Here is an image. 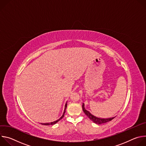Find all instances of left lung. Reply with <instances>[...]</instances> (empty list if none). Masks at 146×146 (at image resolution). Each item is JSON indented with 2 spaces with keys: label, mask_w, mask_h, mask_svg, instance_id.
Instances as JSON below:
<instances>
[{
  "label": "left lung",
  "mask_w": 146,
  "mask_h": 146,
  "mask_svg": "<svg viewBox=\"0 0 146 146\" xmlns=\"http://www.w3.org/2000/svg\"><path fill=\"white\" fill-rule=\"evenodd\" d=\"M82 108L83 111L84 112V113L87 115V116L91 120H92L94 123H95L96 124H102V123H106L108 122H109V121H111L113 119H114L115 118V117H112V118H98V117H96L93 115L88 111L86 110V109L84 108V103H82Z\"/></svg>",
  "instance_id": "obj_1"
}]
</instances>
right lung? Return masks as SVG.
I'll return each mask as SVG.
<instances>
[{"instance_id":"obj_1","label":"right lung","mask_w":146,"mask_h":146,"mask_svg":"<svg viewBox=\"0 0 146 146\" xmlns=\"http://www.w3.org/2000/svg\"><path fill=\"white\" fill-rule=\"evenodd\" d=\"M66 108H67V103H66L65 106V110H64L63 115H62V116L59 119H58V120H56V121H54V122H50V123H41V124H42V125H54V124H55L56 122H58L59 120H60L62 118H63V117H64L65 113V110L66 109Z\"/></svg>"}]
</instances>
